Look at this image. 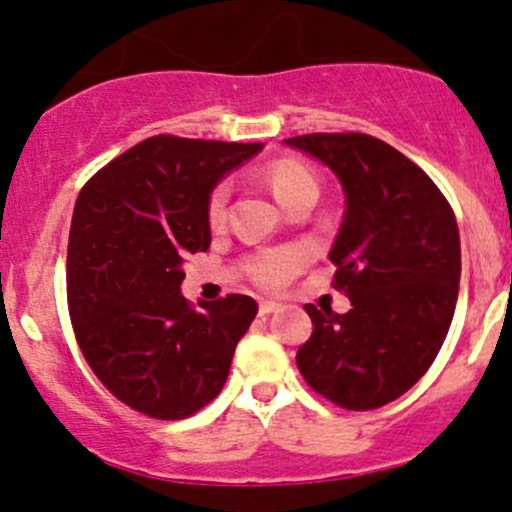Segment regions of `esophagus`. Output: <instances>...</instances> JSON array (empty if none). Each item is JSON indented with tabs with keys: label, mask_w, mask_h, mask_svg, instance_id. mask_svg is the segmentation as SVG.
I'll return each mask as SVG.
<instances>
[{
	"label": "esophagus",
	"mask_w": 512,
	"mask_h": 512,
	"mask_svg": "<svg viewBox=\"0 0 512 512\" xmlns=\"http://www.w3.org/2000/svg\"><path fill=\"white\" fill-rule=\"evenodd\" d=\"M276 308H279V303H276V301H260V313H262V315L274 313Z\"/></svg>",
	"instance_id": "esophagus-1"
}]
</instances>
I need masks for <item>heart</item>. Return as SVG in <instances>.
Instances as JSON below:
<instances>
[{
  "instance_id": "obj_1",
  "label": "heart",
  "mask_w": 512,
  "mask_h": 512,
  "mask_svg": "<svg viewBox=\"0 0 512 512\" xmlns=\"http://www.w3.org/2000/svg\"><path fill=\"white\" fill-rule=\"evenodd\" d=\"M267 182L272 187L274 197L279 199L284 207H291L298 197L303 195H317V180L303 163L291 161V158H279L272 166L267 168ZM228 195H231V185L228 182H219L211 190L207 199V219L211 226L226 219L228 209ZM305 255L296 248H279V250H264L257 255H250L245 260V274L250 276L255 284L264 286V289H279L286 281L291 279L298 269L303 267Z\"/></svg>"
}]
</instances>
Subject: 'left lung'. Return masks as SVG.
Here are the masks:
<instances>
[{
    "instance_id": "left-lung-1",
    "label": "left lung",
    "mask_w": 512,
    "mask_h": 512,
    "mask_svg": "<svg viewBox=\"0 0 512 512\" xmlns=\"http://www.w3.org/2000/svg\"><path fill=\"white\" fill-rule=\"evenodd\" d=\"M330 166L346 211L330 250L349 313L305 305L313 334L296 366L317 395L349 411L380 409L424 378L448 337L460 291L455 211L428 175L361 132L286 139Z\"/></svg>"
}]
</instances>
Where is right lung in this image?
I'll return each mask as SVG.
<instances>
[{
  "label": "right lung",
  "instance_id": "1",
  "mask_svg": "<svg viewBox=\"0 0 512 512\" xmlns=\"http://www.w3.org/2000/svg\"><path fill=\"white\" fill-rule=\"evenodd\" d=\"M260 149L156 134L81 187L67 248L74 337L96 378L139 414L178 421L207 407L255 320V298L240 293L195 308L180 264L209 248L216 182Z\"/></svg>",
  "mask_w": 512,
  "mask_h": 512
}]
</instances>
